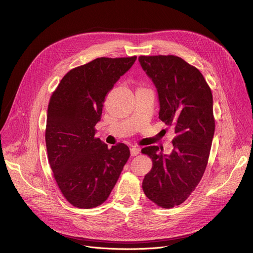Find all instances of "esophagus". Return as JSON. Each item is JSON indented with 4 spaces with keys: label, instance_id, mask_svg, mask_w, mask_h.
<instances>
[{
    "label": "esophagus",
    "instance_id": "1",
    "mask_svg": "<svg viewBox=\"0 0 253 253\" xmlns=\"http://www.w3.org/2000/svg\"><path fill=\"white\" fill-rule=\"evenodd\" d=\"M139 152H140V149H139L138 147H132V148L130 149L131 156H136V155L139 154Z\"/></svg>",
    "mask_w": 253,
    "mask_h": 253
}]
</instances>
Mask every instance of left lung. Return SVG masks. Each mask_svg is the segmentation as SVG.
Instances as JSON below:
<instances>
[{
    "instance_id": "8db88e82",
    "label": "left lung",
    "mask_w": 253,
    "mask_h": 253,
    "mask_svg": "<svg viewBox=\"0 0 253 253\" xmlns=\"http://www.w3.org/2000/svg\"><path fill=\"white\" fill-rule=\"evenodd\" d=\"M138 60L156 87L159 119L175 132L170 153L164 154L158 146L142 149L153 162L142 187L151 201L170 208L189 197L205 171L215 130L212 93L199 70L181 58L140 56Z\"/></svg>"
}]
</instances>
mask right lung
<instances>
[{"instance_id":"right-lung-1","label":"right lung","mask_w":253,"mask_h":253,"mask_svg":"<svg viewBox=\"0 0 253 253\" xmlns=\"http://www.w3.org/2000/svg\"><path fill=\"white\" fill-rule=\"evenodd\" d=\"M136 59L103 57L72 69L51 96L45 135L49 163L61 192L75 207L102 204L130 156L125 144L108 148L94 136L106 96Z\"/></svg>"}]
</instances>
